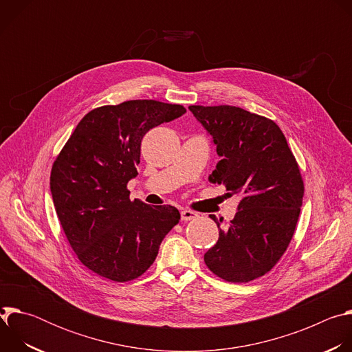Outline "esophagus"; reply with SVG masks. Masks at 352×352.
<instances>
[{
	"mask_svg": "<svg viewBox=\"0 0 352 352\" xmlns=\"http://www.w3.org/2000/svg\"><path fill=\"white\" fill-rule=\"evenodd\" d=\"M197 217V213L192 212V210H182L181 212V220L182 221H190V220H195Z\"/></svg>",
	"mask_w": 352,
	"mask_h": 352,
	"instance_id": "1",
	"label": "esophagus"
}]
</instances>
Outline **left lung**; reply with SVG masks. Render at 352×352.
Here are the masks:
<instances>
[{"label":"left lung","instance_id":"1","mask_svg":"<svg viewBox=\"0 0 352 352\" xmlns=\"http://www.w3.org/2000/svg\"><path fill=\"white\" fill-rule=\"evenodd\" d=\"M213 136L221 160L210 175L238 212L205 254L209 270L224 281L249 283L269 273L287 250L304 197V179L278 125L234 106H189Z\"/></svg>","mask_w":352,"mask_h":352}]
</instances>
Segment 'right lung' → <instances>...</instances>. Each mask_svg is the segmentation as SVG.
<instances>
[{"label":"right lung","instance_id":"add662e5","mask_svg":"<svg viewBox=\"0 0 352 352\" xmlns=\"http://www.w3.org/2000/svg\"><path fill=\"white\" fill-rule=\"evenodd\" d=\"M185 111L157 100L97 107L57 156L50 175L56 212L76 258L97 276L117 283L138 278L178 224L174 206L131 200L126 185L138 175L146 132Z\"/></svg>","mask_w":352,"mask_h":352}]
</instances>
